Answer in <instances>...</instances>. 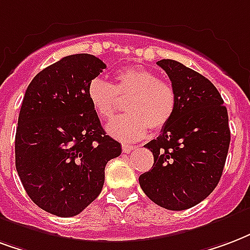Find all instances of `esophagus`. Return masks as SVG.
<instances>
[{
  "mask_svg": "<svg viewBox=\"0 0 250 250\" xmlns=\"http://www.w3.org/2000/svg\"><path fill=\"white\" fill-rule=\"evenodd\" d=\"M136 148L135 146H130V144H122V149H123V152L125 153H128L131 151H134Z\"/></svg>",
  "mask_w": 250,
  "mask_h": 250,
  "instance_id": "1",
  "label": "esophagus"
}]
</instances>
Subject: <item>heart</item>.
<instances>
[{"instance_id": "b5f03b06", "label": "heart", "mask_w": 250, "mask_h": 250, "mask_svg": "<svg viewBox=\"0 0 250 250\" xmlns=\"http://www.w3.org/2000/svg\"><path fill=\"white\" fill-rule=\"evenodd\" d=\"M115 86L101 78L88 83L87 98L92 110L101 119L108 120L115 114L118 97H128V114L111 120L107 131L122 142H136L146 136L147 130H162L171 120L176 108V91L171 83L159 79L147 68L130 67L115 75Z\"/></svg>"}]
</instances>
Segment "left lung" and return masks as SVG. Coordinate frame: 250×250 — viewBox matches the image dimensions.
Returning <instances> with one entry per match:
<instances>
[{
	"label": "left lung",
	"instance_id": "obj_1",
	"mask_svg": "<svg viewBox=\"0 0 250 250\" xmlns=\"http://www.w3.org/2000/svg\"><path fill=\"white\" fill-rule=\"evenodd\" d=\"M156 63L176 91V108L162 134L144 147L153 166L139 176L142 189L166 209L184 210L213 192L230 143L228 111L209 79L177 61Z\"/></svg>",
	"mask_w": 250,
	"mask_h": 250
}]
</instances>
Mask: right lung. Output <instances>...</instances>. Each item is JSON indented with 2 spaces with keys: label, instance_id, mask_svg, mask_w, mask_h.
<instances>
[{
  "label": "right lung",
  "instance_id": "right-lung-1",
  "mask_svg": "<svg viewBox=\"0 0 250 250\" xmlns=\"http://www.w3.org/2000/svg\"><path fill=\"white\" fill-rule=\"evenodd\" d=\"M103 68L95 55H67L37 74L22 101L17 172L33 203L59 217L77 216L97 199L106 164L122 153L87 98Z\"/></svg>",
  "mask_w": 250,
  "mask_h": 250
}]
</instances>
